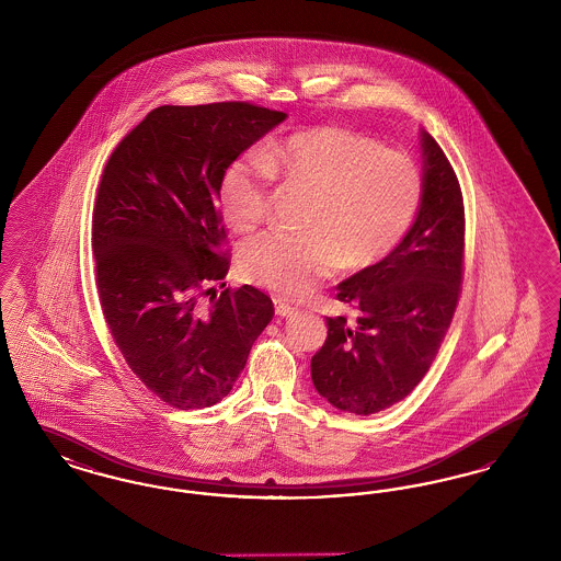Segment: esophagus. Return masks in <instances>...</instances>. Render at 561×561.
Returning a JSON list of instances; mask_svg holds the SVG:
<instances>
[{"label":"esophagus","mask_w":561,"mask_h":561,"mask_svg":"<svg viewBox=\"0 0 561 561\" xmlns=\"http://www.w3.org/2000/svg\"><path fill=\"white\" fill-rule=\"evenodd\" d=\"M275 313L279 316V318H290L296 313V309L290 307V305H286V302H282V300H275Z\"/></svg>","instance_id":"esophagus-1"}]
</instances>
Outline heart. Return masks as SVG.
I'll use <instances>...</instances> for the list:
<instances>
[{
    "instance_id": "heart-1",
    "label": "heart",
    "mask_w": 561,
    "mask_h": 561,
    "mask_svg": "<svg viewBox=\"0 0 561 561\" xmlns=\"http://www.w3.org/2000/svg\"><path fill=\"white\" fill-rule=\"evenodd\" d=\"M260 161L238 158L220 179L218 199L236 231L267 214L271 176L313 193L305 236L267 231L241 248L245 279L298 298L343 267L368 268L408 233L423 199L416 163L366 134L311 126L273 142Z\"/></svg>"
}]
</instances>
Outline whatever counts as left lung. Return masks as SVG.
<instances>
[{"mask_svg": "<svg viewBox=\"0 0 561 561\" xmlns=\"http://www.w3.org/2000/svg\"><path fill=\"white\" fill-rule=\"evenodd\" d=\"M423 199L400 245L336 286L359 318H325L311 378L334 408L368 416L412 393L450 328L462 282L465 206L453 165L421 133Z\"/></svg>", "mask_w": 561, "mask_h": 561, "instance_id": "1", "label": "left lung"}]
</instances>
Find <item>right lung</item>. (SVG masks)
I'll return each instance as SVG.
<instances>
[{
	"label": "right lung",
	"instance_id": "1",
	"mask_svg": "<svg viewBox=\"0 0 561 561\" xmlns=\"http://www.w3.org/2000/svg\"><path fill=\"white\" fill-rule=\"evenodd\" d=\"M286 117L240 101L163 105L103 170L92 214L101 309L130 370L172 408L229 396L273 320L271 298L252 286L214 293L208 305L202 296L229 271L222 172Z\"/></svg>",
	"mask_w": 561,
	"mask_h": 561
}]
</instances>
